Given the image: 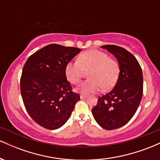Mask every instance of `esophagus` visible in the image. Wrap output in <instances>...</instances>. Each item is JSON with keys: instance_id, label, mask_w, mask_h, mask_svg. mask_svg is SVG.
I'll return each mask as SVG.
<instances>
[{"instance_id": "1", "label": "esophagus", "mask_w": 160, "mask_h": 160, "mask_svg": "<svg viewBox=\"0 0 160 160\" xmlns=\"http://www.w3.org/2000/svg\"><path fill=\"white\" fill-rule=\"evenodd\" d=\"M87 98V96L86 95H80V98L81 99H85Z\"/></svg>"}]
</instances>
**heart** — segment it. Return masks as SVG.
Segmentation results:
<instances>
[{"instance_id":"1","label":"heart","mask_w":160,"mask_h":160,"mask_svg":"<svg viewBox=\"0 0 160 160\" xmlns=\"http://www.w3.org/2000/svg\"><path fill=\"white\" fill-rule=\"evenodd\" d=\"M89 71V80L82 82L78 87V90L82 95L95 93L102 87L105 89L113 87L118 80L120 65L103 51L89 49L81 53L78 61L67 64L65 76L71 83L78 84L85 71Z\"/></svg>"}]
</instances>
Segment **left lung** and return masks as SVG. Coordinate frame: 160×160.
<instances>
[{
    "mask_svg": "<svg viewBox=\"0 0 160 160\" xmlns=\"http://www.w3.org/2000/svg\"><path fill=\"white\" fill-rule=\"evenodd\" d=\"M117 59L120 74L114 87L99 97L92 109L101 127L111 130L123 126L136 112L143 95V74L138 62L132 53L115 45L102 46Z\"/></svg>",
    "mask_w": 160,
    "mask_h": 160,
    "instance_id": "1",
    "label": "left lung"
}]
</instances>
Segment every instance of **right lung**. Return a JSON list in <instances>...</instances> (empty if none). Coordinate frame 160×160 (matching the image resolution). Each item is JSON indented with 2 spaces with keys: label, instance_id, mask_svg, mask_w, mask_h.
<instances>
[{
  "label": "right lung",
  "instance_id": "add662e5",
  "mask_svg": "<svg viewBox=\"0 0 160 160\" xmlns=\"http://www.w3.org/2000/svg\"><path fill=\"white\" fill-rule=\"evenodd\" d=\"M81 49L49 44L28 58L20 79L22 100L30 117L47 129L67 122L80 100L65 76L67 64Z\"/></svg>",
  "mask_w": 160,
  "mask_h": 160
}]
</instances>
